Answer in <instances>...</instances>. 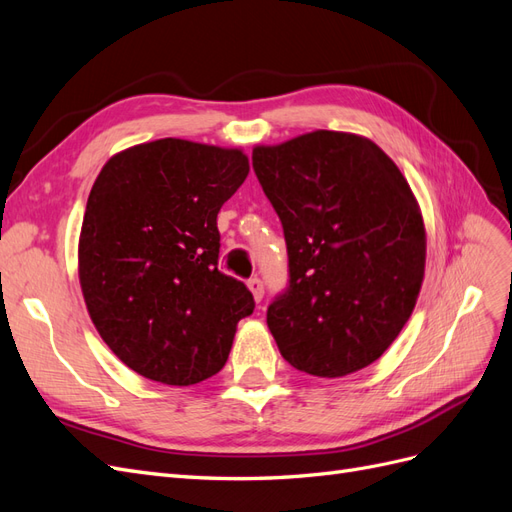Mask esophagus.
I'll return each mask as SVG.
<instances>
[{"label": "esophagus", "instance_id": "obj_1", "mask_svg": "<svg viewBox=\"0 0 512 512\" xmlns=\"http://www.w3.org/2000/svg\"><path fill=\"white\" fill-rule=\"evenodd\" d=\"M247 286H250L254 299L260 303L262 297H265V284H262L260 277H250V280H247Z\"/></svg>", "mask_w": 512, "mask_h": 512}]
</instances>
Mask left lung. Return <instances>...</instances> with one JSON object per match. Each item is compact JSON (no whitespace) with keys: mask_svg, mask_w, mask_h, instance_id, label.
Listing matches in <instances>:
<instances>
[{"mask_svg":"<svg viewBox=\"0 0 512 512\" xmlns=\"http://www.w3.org/2000/svg\"><path fill=\"white\" fill-rule=\"evenodd\" d=\"M252 166L288 250V286L267 309L282 356L318 378L378 361L425 275V226L408 181L376 143L331 130L256 147Z\"/></svg>","mask_w":512,"mask_h":512,"instance_id":"1","label":"left lung"}]
</instances>
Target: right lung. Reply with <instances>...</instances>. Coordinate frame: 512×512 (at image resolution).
<instances>
[{"label":"right lung","instance_id":"1","mask_svg":"<svg viewBox=\"0 0 512 512\" xmlns=\"http://www.w3.org/2000/svg\"><path fill=\"white\" fill-rule=\"evenodd\" d=\"M247 173L243 151L181 138L130 147L100 170L79 277L100 337L136 374L190 386L226 365L256 303L218 269V213Z\"/></svg>","mask_w":512,"mask_h":512}]
</instances>
